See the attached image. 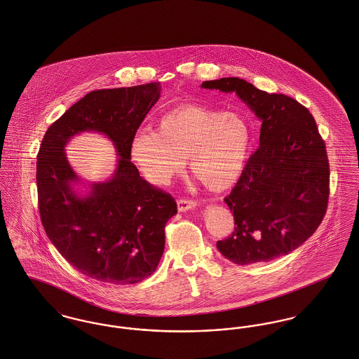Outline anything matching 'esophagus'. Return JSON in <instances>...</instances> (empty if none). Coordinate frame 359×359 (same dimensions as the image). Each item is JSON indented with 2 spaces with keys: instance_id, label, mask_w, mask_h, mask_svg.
<instances>
[{
  "instance_id": "esophagus-1",
  "label": "esophagus",
  "mask_w": 359,
  "mask_h": 359,
  "mask_svg": "<svg viewBox=\"0 0 359 359\" xmlns=\"http://www.w3.org/2000/svg\"><path fill=\"white\" fill-rule=\"evenodd\" d=\"M177 205H178V211L185 212V211H188V210L196 207V205H197V201L192 200V198H178Z\"/></svg>"
}]
</instances>
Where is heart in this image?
<instances>
[{
    "label": "heart",
    "mask_w": 359,
    "mask_h": 359,
    "mask_svg": "<svg viewBox=\"0 0 359 359\" xmlns=\"http://www.w3.org/2000/svg\"><path fill=\"white\" fill-rule=\"evenodd\" d=\"M251 140V128L240 114L184 104L162 115L155 130L135 131L129 154L152 184H167L188 159L191 172L207 189L225 191L243 175Z\"/></svg>",
    "instance_id": "obj_1"
}]
</instances>
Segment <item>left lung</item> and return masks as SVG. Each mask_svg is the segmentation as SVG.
Listing matches in <instances>:
<instances>
[{"mask_svg":"<svg viewBox=\"0 0 359 359\" xmlns=\"http://www.w3.org/2000/svg\"><path fill=\"white\" fill-rule=\"evenodd\" d=\"M234 92L262 121L259 148L225 197L234 231L219 240L233 263L269 262L292 252L321 225L329 200L325 142L306 107L281 93H267L240 78L201 83Z\"/></svg>","mask_w":359,"mask_h":359,"instance_id":"left-lung-1","label":"left lung"}]
</instances>
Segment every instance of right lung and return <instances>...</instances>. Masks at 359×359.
I'll use <instances>...</instances> for the list:
<instances>
[{"label":"right lung","instance_id":"obj_1","mask_svg":"<svg viewBox=\"0 0 359 359\" xmlns=\"http://www.w3.org/2000/svg\"><path fill=\"white\" fill-rule=\"evenodd\" d=\"M161 96V83L88 93L53 122L36 156L38 207L49 240L69 264L101 283L135 284L163 255L164 226L177 214L172 196L147 182L131 163L129 144ZM83 130L105 133L120 159L112 179L82 198L65 144Z\"/></svg>","mask_w":359,"mask_h":359}]
</instances>
